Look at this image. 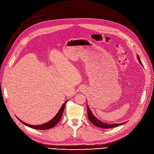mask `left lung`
Segmentation results:
<instances>
[{
	"label": "left lung",
	"mask_w": 154,
	"mask_h": 154,
	"mask_svg": "<svg viewBox=\"0 0 154 154\" xmlns=\"http://www.w3.org/2000/svg\"><path fill=\"white\" fill-rule=\"evenodd\" d=\"M137 59H138L140 63L142 65V63L141 62V60L140 59V57L138 56V55H137ZM87 113H88V118L89 119V120L95 126L98 127V128H104V129H108V128H115V127H117L119 125H121L124 124V123H122V124H106L104 122H103L100 120H98L97 118H95L94 115L92 114V111L90 109V108L88 107V106L87 104Z\"/></svg>",
	"instance_id": "obj_1"
}]
</instances>
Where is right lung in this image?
Segmentation results:
<instances>
[{
  "mask_svg": "<svg viewBox=\"0 0 154 154\" xmlns=\"http://www.w3.org/2000/svg\"><path fill=\"white\" fill-rule=\"evenodd\" d=\"M67 101V100H66V101L63 104L61 108L60 109V110L59 111V112L57 113V114L56 115V116H55V117L53 119H51L50 121L48 122H46V123H45L44 124L39 125H30V124H26V123L23 122V121L20 120L18 118V119L22 124H23L24 125H25L26 126L29 127V128H32V129H39V130L50 129H51L52 128H54V127L58 123H59V122L62 116V114H63V110H64L65 106H66V104Z\"/></svg>",
  "mask_w": 154,
  "mask_h": 154,
  "instance_id": "1",
  "label": "right lung"
}]
</instances>
